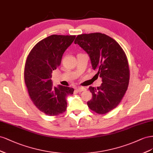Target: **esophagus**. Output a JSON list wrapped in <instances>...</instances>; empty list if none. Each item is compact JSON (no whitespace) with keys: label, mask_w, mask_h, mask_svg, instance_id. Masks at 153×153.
I'll return each mask as SVG.
<instances>
[{"label":"esophagus","mask_w":153,"mask_h":153,"mask_svg":"<svg viewBox=\"0 0 153 153\" xmlns=\"http://www.w3.org/2000/svg\"><path fill=\"white\" fill-rule=\"evenodd\" d=\"M76 90L78 91V92H81V91H85L86 88H84V87H77L76 88Z\"/></svg>","instance_id":"obj_1"}]
</instances>
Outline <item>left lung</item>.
Wrapping results in <instances>:
<instances>
[{"instance_id": "8db88e82", "label": "left lung", "mask_w": 153, "mask_h": 153, "mask_svg": "<svg viewBox=\"0 0 153 153\" xmlns=\"http://www.w3.org/2000/svg\"><path fill=\"white\" fill-rule=\"evenodd\" d=\"M86 52L96 75L102 78L97 88L89 87L92 99L87 102L91 110L105 114L115 108L128 89L129 69L127 57L114 39L105 34L94 33L78 35L75 41Z\"/></svg>"}]
</instances>
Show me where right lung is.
Returning a JSON list of instances; mask_svg holds the SVG:
<instances>
[{"mask_svg": "<svg viewBox=\"0 0 153 153\" xmlns=\"http://www.w3.org/2000/svg\"><path fill=\"white\" fill-rule=\"evenodd\" d=\"M75 38L57 34L48 36L34 45L26 59L24 80L29 97L38 110L47 115H58L66 111L67 96L74 93L71 87L54 86L51 77Z\"/></svg>", "mask_w": 153, "mask_h": 153, "instance_id": "1", "label": "right lung"}]
</instances>
